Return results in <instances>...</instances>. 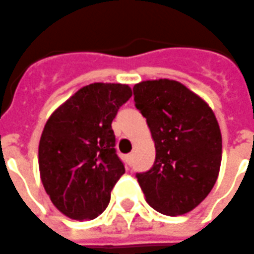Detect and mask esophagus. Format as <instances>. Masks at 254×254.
Listing matches in <instances>:
<instances>
[{"label": "esophagus", "instance_id": "esophagus-1", "mask_svg": "<svg viewBox=\"0 0 254 254\" xmlns=\"http://www.w3.org/2000/svg\"><path fill=\"white\" fill-rule=\"evenodd\" d=\"M126 160L128 162V163H131L132 160V154H128V155H126Z\"/></svg>", "mask_w": 254, "mask_h": 254}]
</instances>
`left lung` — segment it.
<instances>
[{"label": "left lung", "instance_id": "left-lung-1", "mask_svg": "<svg viewBox=\"0 0 254 254\" xmlns=\"http://www.w3.org/2000/svg\"><path fill=\"white\" fill-rule=\"evenodd\" d=\"M133 95L155 145L153 167L136 175L145 199L159 213H188L207 198L220 172L222 136L213 110L167 78L135 84Z\"/></svg>", "mask_w": 254, "mask_h": 254}]
</instances>
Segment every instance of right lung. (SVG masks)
Returning a JSON list of instances; mask_svg holds the SVG:
<instances>
[{
    "mask_svg": "<svg viewBox=\"0 0 254 254\" xmlns=\"http://www.w3.org/2000/svg\"><path fill=\"white\" fill-rule=\"evenodd\" d=\"M131 96L128 84L96 82L79 88L47 119L38 146L40 176L66 217L94 220L109 204L126 171L112 122Z\"/></svg>",
    "mask_w": 254,
    "mask_h": 254,
    "instance_id": "add662e5",
    "label": "right lung"
}]
</instances>
